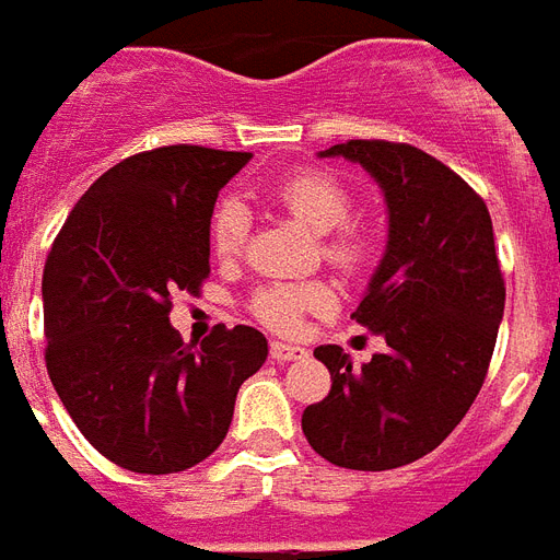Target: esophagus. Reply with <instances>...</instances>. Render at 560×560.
<instances>
[{"instance_id": "obj_1", "label": "esophagus", "mask_w": 560, "mask_h": 560, "mask_svg": "<svg viewBox=\"0 0 560 560\" xmlns=\"http://www.w3.org/2000/svg\"><path fill=\"white\" fill-rule=\"evenodd\" d=\"M269 355H272L276 362H300V359H305V355H308V350H305V347H300V343L272 341L269 343Z\"/></svg>"}]
</instances>
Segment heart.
Masks as SVG:
<instances>
[{"instance_id": "obj_1", "label": "heart", "mask_w": 560, "mask_h": 560, "mask_svg": "<svg viewBox=\"0 0 560 560\" xmlns=\"http://www.w3.org/2000/svg\"><path fill=\"white\" fill-rule=\"evenodd\" d=\"M272 201L281 205L293 219H300L317 234H329L326 258L335 267L355 272L362 269L374 252L371 231L359 222H347L353 210V192L341 177L326 168H302L284 175L272 186ZM252 217L243 201L225 198L213 210L210 219V246L222 260H234L248 240ZM335 293L326 281H291V284H269L258 291L252 308L264 326L276 332H296L302 326V314L326 312L332 308Z\"/></svg>"}]
</instances>
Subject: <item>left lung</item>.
Wrapping results in <instances>:
<instances>
[{"mask_svg": "<svg viewBox=\"0 0 560 560\" xmlns=\"http://www.w3.org/2000/svg\"><path fill=\"white\" fill-rule=\"evenodd\" d=\"M320 156L368 168L388 205L385 255L353 312L385 350L353 368L338 343L317 347L332 388L302 412V433L335 466L397 469L442 445L483 385L504 314L492 219L463 177L412 144L350 139Z\"/></svg>", "mask_w": 560, "mask_h": 560, "instance_id": "1", "label": "left lung"}]
</instances>
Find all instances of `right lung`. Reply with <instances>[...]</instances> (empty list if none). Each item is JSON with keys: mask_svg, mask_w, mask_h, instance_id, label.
<instances>
[{"mask_svg": "<svg viewBox=\"0 0 560 560\" xmlns=\"http://www.w3.org/2000/svg\"><path fill=\"white\" fill-rule=\"evenodd\" d=\"M252 153L168 144L89 186L44 267L47 371L103 457L139 475L192 469L222 445L240 385L267 362L252 326L192 347L168 323L177 291L210 272L219 189Z\"/></svg>", "mask_w": 560, "mask_h": 560, "instance_id": "obj_1", "label": "right lung"}]
</instances>
